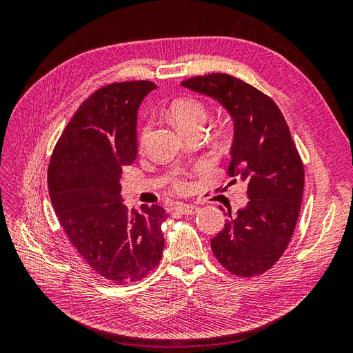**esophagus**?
Returning a JSON list of instances; mask_svg holds the SVG:
<instances>
[{
  "mask_svg": "<svg viewBox=\"0 0 353 353\" xmlns=\"http://www.w3.org/2000/svg\"><path fill=\"white\" fill-rule=\"evenodd\" d=\"M199 206L197 205H185V203H179L176 205V210L183 213V215H194V213L199 212Z\"/></svg>",
  "mask_w": 353,
  "mask_h": 353,
  "instance_id": "obj_1",
  "label": "esophagus"
}]
</instances>
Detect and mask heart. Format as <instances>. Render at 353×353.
Returning a JSON list of instances; mask_svg holds the SVG:
<instances>
[{"mask_svg": "<svg viewBox=\"0 0 353 353\" xmlns=\"http://www.w3.org/2000/svg\"><path fill=\"white\" fill-rule=\"evenodd\" d=\"M169 114L178 125L179 130L187 131L193 126L205 125L208 117V108L199 99L181 97L169 104ZM148 132H150V123L147 122L141 126L140 135H138V143H140V145H144V143L147 141ZM175 185L176 188H184L183 181H176Z\"/></svg>", "mask_w": 353, "mask_h": 353, "instance_id": "obj_1", "label": "heart"}]
</instances>
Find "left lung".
I'll return each instance as SVG.
<instances>
[{"instance_id":"obj_1","label":"left lung","mask_w":353,"mask_h":353,"mask_svg":"<svg viewBox=\"0 0 353 353\" xmlns=\"http://www.w3.org/2000/svg\"><path fill=\"white\" fill-rule=\"evenodd\" d=\"M218 100L234 121L228 175L248 187V206L225 219L212 252L232 275L252 279L285 252L301 212L305 169L279 105L258 88L227 73L181 82ZM222 209V208H221Z\"/></svg>"}]
</instances>
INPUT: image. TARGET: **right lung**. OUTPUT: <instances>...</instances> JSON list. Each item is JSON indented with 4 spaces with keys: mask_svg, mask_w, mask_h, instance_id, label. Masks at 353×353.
Masks as SVG:
<instances>
[{
    "mask_svg": "<svg viewBox=\"0 0 353 353\" xmlns=\"http://www.w3.org/2000/svg\"><path fill=\"white\" fill-rule=\"evenodd\" d=\"M150 81L99 88L74 112L48 165L50 199L72 245L91 270L114 284L140 281L160 262L166 210H128L122 169L137 157V110Z\"/></svg>",
    "mask_w": 353,
    "mask_h": 353,
    "instance_id": "1",
    "label": "right lung"
}]
</instances>
